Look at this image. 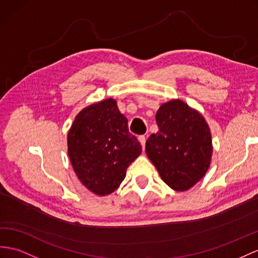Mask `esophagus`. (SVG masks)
I'll use <instances>...</instances> for the list:
<instances>
[{
	"instance_id": "1",
	"label": "esophagus",
	"mask_w": 258,
	"mask_h": 258,
	"mask_svg": "<svg viewBox=\"0 0 258 258\" xmlns=\"http://www.w3.org/2000/svg\"><path fill=\"white\" fill-rule=\"evenodd\" d=\"M138 140H139V142L141 143L142 149H144V147H146V141H147L146 137H144V136H139V138H138Z\"/></svg>"
}]
</instances>
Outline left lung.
<instances>
[{"label":"left lung","mask_w":258,"mask_h":258,"mask_svg":"<svg viewBox=\"0 0 258 258\" xmlns=\"http://www.w3.org/2000/svg\"><path fill=\"white\" fill-rule=\"evenodd\" d=\"M159 131L146 142V152L164 183L185 191L202 179L211 163L212 139L200 112L180 99L162 104L155 115Z\"/></svg>","instance_id":"1"}]
</instances>
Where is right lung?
<instances>
[{
  "instance_id": "1",
  "label": "right lung",
  "mask_w": 258,
  "mask_h": 258,
  "mask_svg": "<svg viewBox=\"0 0 258 258\" xmlns=\"http://www.w3.org/2000/svg\"><path fill=\"white\" fill-rule=\"evenodd\" d=\"M142 152L114 98L82 109L68 133V154L78 178L97 196L114 192Z\"/></svg>"
}]
</instances>
